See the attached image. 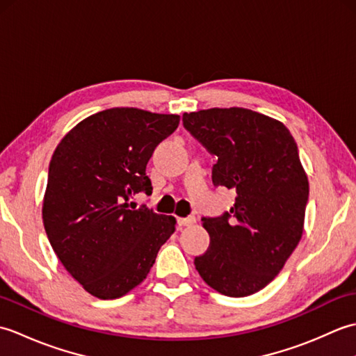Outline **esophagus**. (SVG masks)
<instances>
[{"label":"esophagus","instance_id":"34e87169","mask_svg":"<svg viewBox=\"0 0 356 356\" xmlns=\"http://www.w3.org/2000/svg\"><path fill=\"white\" fill-rule=\"evenodd\" d=\"M177 223L180 228L182 226H193L195 223V217H185V218H177Z\"/></svg>","mask_w":356,"mask_h":356}]
</instances>
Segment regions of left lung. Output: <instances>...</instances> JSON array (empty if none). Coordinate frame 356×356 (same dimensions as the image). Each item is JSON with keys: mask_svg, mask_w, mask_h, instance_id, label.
<instances>
[{"mask_svg": "<svg viewBox=\"0 0 356 356\" xmlns=\"http://www.w3.org/2000/svg\"><path fill=\"white\" fill-rule=\"evenodd\" d=\"M184 127L217 156L213 184L237 193L220 217H203L208 251L194 259L208 286L248 297L275 278L303 236L309 182L289 130L248 108L185 113Z\"/></svg>", "mask_w": 356, "mask_h": 356, "instance_id": "8db88e82", "label": "left lung"}]
</instances>
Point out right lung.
I'll return each mask as SVG.
<instances>
[{"instance_id": "1", "label": "right lung", "mask_w": 356, "mask_h": 356, "mask_svg": "<svg viewBox=\"0 0 356 356\" xmlns=\"http://www.w3.org/2000/svg\"><path fill=\"white\" fill-rule=\"evenodd\" d=\"M179 122L177 115L108 108L72 128L51 156L44 228L63 266L93 297L119 298L140 284L176 229L172 216L128 200L153 191L147 163Z\"/></svg>"}]
</instances>
